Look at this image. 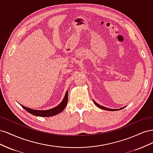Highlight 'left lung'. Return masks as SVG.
Here are the masks:
<instances>
[{"instance_id": "obj_1", "label": "left lung", "mask_w": 153, "mask_h": 153, "mask_svg": "<svg viewBox=\"0 0 153 153\" xmlns=\"http://www.w3.org/2000/svg\"><path fill=\"white\" fill-rule=\"evenodd\" d=\"M93 101H94V104L97 106H98L99 108H101V109H103V110H108V111H117V110H121V109H123V108H124V107H122V108H119V109H111V108H106V107H105V106H101V105H100L99 104H98L97 103L96 101H94V100H93Z\"/></svg>"}]
</instances>
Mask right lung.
<instances>
[{"mask_svg": "<svg viewBox=\"0 0 153 153\" xmlns=\"http://www.w3.org/2000/svg\"><path fill=\"white\" fill-rule=\"evenodd\" d=\"M68 100V91H67L65 94V96H64V98L61 102V103L58 105L57 106H55V107L49 110H34L30 108H27L24 105H22L21 104L20 105L22 106L23 108H24L26 111H27V112L31 114L32 115H36V116H39V117H51V116H54V115L62 112L67 105Z\"/></svg>", "mask_w": 153, "mask_h": 153, "instance_id": "obj_1", "label": "right lung"}]
</instances>
